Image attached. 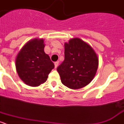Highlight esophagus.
Wrapping results in <instances>:
<instances>
[{
	"label": "esophagus",
	"mask_w": 124,
	"mask_h": 124,
	"mask_svg": "<svg viewBox=\"0 0 124 124\" xmlns=\"http://www.w3.org/2000/svg\"><path fill=\"white\" fill-rule=\"evenodd\" d=\"M58 63H59L58 61H56V62H54V67H55V68H56L58 67Z\"/></svg>",
	"instance_id": "obj_1"
}]
</instances>
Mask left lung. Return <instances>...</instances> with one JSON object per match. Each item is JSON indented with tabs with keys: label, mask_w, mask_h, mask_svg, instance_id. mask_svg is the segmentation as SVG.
Segmentation results:
<instances>
[{
	"label": "left lung",
	"mask_w": 124,
	"mask_h": 124,
	"mask_svg": "<svg viewBox=\"0 0 124 124\" xmlns=\"http://www.w3.org/2000/svg\"><path fill=\"white\" fill-rule=\"evenodd\" d=\"M99 60L96 52L79 38L64 43V60L57 68L62 84L72 89L87 86L97 72Z\"/></svg>",
	"instance_id": "left-lung-1"
}]
</instances>
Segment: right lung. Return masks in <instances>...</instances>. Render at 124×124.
<instances>
[{"label": "right lung", "instance_id": "1", "mask_svg": "<svg viewBox=\"0 0 124 124\" xmlns=\"http://www.w3.org/2000/svg\"><path fill=\"white\" fill-rule=\"evenodd\" d=\"M43 39L35 38L26 43L15 60L20 78L30 86L36 87L44 83L54 68L50 56L44 51Z\"/></svg>", "mask_w": 124, "mask_h": 124}]
</instances>
